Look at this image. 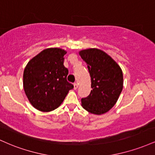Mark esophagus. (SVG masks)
I'll use <instances>...</instances> for the list:
<instances>
[{
    "label": "esophagus",
    "instance_id": "esophagus-1",
    "mask_svg": "<svg viewBox=\"0 0 155 155\" xmlns=\"http://www.w3.org/2000/svg\"><path fill=\"white\" fill-rule=\"evenodd\" d=\"M78 88V84L77 83H74V90H76Z\"/></svg>",
    "mask_w": 155,
    "mask_h": 155
}]
</instances>
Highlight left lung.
Listing matches in <instances>:
<instances>
[{
    "label": "left lung",
    "instance_id": "1",
    "mask_svg": "<svg viewBox=\"0 0 155 155\" xmlns=\"http://www.w3.org/2000/svg\"><path fill=\"white\" fill-rule=\"evenodd\" d=\"M79 55L87 65L92 90L81 98V106L94 114H103L116 104L123 88V74L120 65L104 51L84 49Z\"/></svg>",
    "mask_w": 155,
    "mask_h": 155
}]
</instances>
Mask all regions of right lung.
Returning <instances> with one entry per match:
<instances>
[{"label": "right lung", "instance_id": "add662e5", "mask_svg": "<svg viewBox=\"0 0 155 155\" xmlns=\"http://www.w3.org/2000/svg\"><path fill=\"white\" fill-rule=\"evenodd\" d=\"M67 51L48 48L28 62L23 74V87L28 101L37 110L49 112L63 102L74 85L67 81L68 70L64 66Z\"/></svg>", "mask_w": 155, "mask_h": 155}]
</instances>
